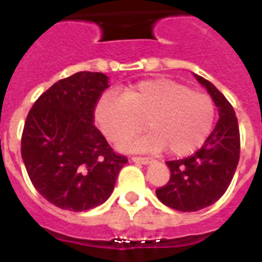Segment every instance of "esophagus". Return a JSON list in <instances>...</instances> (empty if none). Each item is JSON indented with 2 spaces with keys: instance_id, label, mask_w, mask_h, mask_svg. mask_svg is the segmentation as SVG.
I'll return each mask as SVG.
<instances>
[{
  "instance_id": "esophagus-1",
  "label": "esophagus",
  "mask_w": 262,
  "mask_h": 262,
  "mask_svg": "<svg viewBox=\"0 0 262 262\" xmlns=\"http://www.w3.org/2000/svg\"><path fill=\"white\" fill-rule=\"evenodd\" d=\"M132 160L135 162V163H141V164H149L152 162L151 159H148V158H132Z\"/></svg>"
}]
</instances>
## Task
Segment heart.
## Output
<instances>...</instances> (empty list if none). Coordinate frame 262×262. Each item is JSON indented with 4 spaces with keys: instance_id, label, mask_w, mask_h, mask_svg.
<instances>
[{
    "instance_id": "obj_1",
    "label": "heart",
    "mask_w": 262,
    "mask_h": 262,
    "mask_svg": "<svg viewBox=\"0 0 262 262\" xmlns=\"http://www.w3.org/2000/svg\"><path fill=\"white\" fill-rule=\"evenodd\" d=\"M95 122L113 143L143 130L147 136L121 145L123 149L185 156L207 140L215 121L211 98L170 79L143 80L127 87L123 95L107 92L95 106Z\"/></svg>"
}]
</instances>
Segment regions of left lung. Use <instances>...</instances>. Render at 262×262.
Masks as SVG:
<instances>
[{
    "instance_id": "obj_1",
    "label": "left lung",
    "mask_w": 262,
    "mask_h": 262,
    "mask_svg": "<svg viewBox=\"0 0 262 262\" xmlns=\"http://www.w3.org/2000/svg\"><path fill=\"white\" fill-rule=\"evenodd\" d=\"M207 88L219 111V121L199 151L167 162L170 181L156 190L158 199L181 212H195L216 203L226 193L239 162V127L234 108L208 80L194 75Z\"/></svg>"
}]
</instances>
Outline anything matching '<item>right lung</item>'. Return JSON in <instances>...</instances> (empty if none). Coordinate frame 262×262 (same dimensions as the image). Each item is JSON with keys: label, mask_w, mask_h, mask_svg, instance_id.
<instances>
[{"label": "right lung", "mask_w": 262, "mask_h": 262, "mask_svg": "<svg viewBox=\"0 0 262 262\" xmlns=\"http://www.w3.org/2000/svg\"><path fill=\"white\" fill-rule=\"evenodd\" d=\"M107 87L104 73L77 72L53 84L27 115L23 162L35 189L61 209L83 212L104 203L127 163L92 123Z\"/></svg>", "instance_id": "1"}]
</instances>
